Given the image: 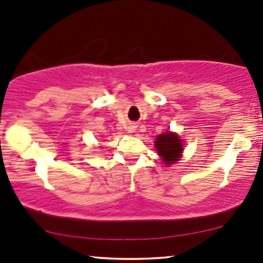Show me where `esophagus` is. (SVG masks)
<instances>
[{
	"mask_svg": "<svg viewBox=\"0 0 263 263\" xmlns=\"http://www.w3.org/2000/svg\"><path fill=\"white\" fill-rule=\"evenodd\" d=\"M135 131H136V126H134V125L128 126V132H129V134H134Z\"/></svg>",
	"mask_w": 263,
	"mask_h": 263,
	"instance_id": "esophagus-1",
	"label": "esophagus"
}]
</instances>
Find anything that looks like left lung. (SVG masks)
Wrapping results in <instances>:
<instances>
[{
  "mask_svg": "<svg viewBox=\"0 0 263 263\" xmlns=\"http://www.w3.org/2000/svg\"><path fill=\"white\" fill-rule=\"evenodd\" d=\"M154 145H156L158 154L162 158L163 163L166 166L176 163L181 158L183 151L182 141L174 132L167 131L165 134L158 136L156 142H154Z\"/></svg>",
  "mask_w": 263,
  "mask_h": 263,
  "instance_id": "8db88e82",
  "label": "left lung"
}]
</instances>
